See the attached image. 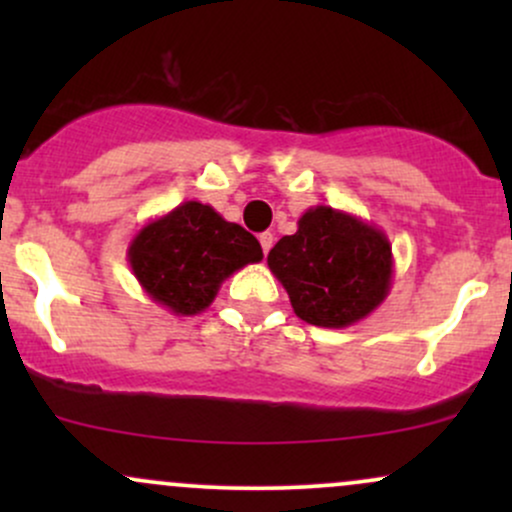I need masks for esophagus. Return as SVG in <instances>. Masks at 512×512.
Segmentation results:
<instances>
[{"mask_svg":"<svg viewBox=\"0 0 512 512\" xmlns=\"http://www.w3.org/2000/svg\"><path fill=\"white\" fill-rule=\"evenodd\" d=\"M260 245H262V252H264V255H267V252L269 250H272V245H274V236H272V233H260Z\"/></svg>","mask_w":512,"mask_h":512,"instance_id":"34e87169","label":"esophagus"}]
</instances>
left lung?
I'll return each instance as SVG.
<instances>
[{
  "label": "left lung",
  "mask_w": 512,
  "mask_h": 512,
  "mask_svg": "<svg viewBox=\"0 0 512 512\" xmlns=\"http://www.w3.org/2000/svg\"><path fill=\"white\" fill-rule=\"evenodd\" d=\"M267 264L308 325H356L392 289V245L378 226L349 211L310 207L298 231L269 250Z\"/></svg>",
  "instance_id": "obj_1"
}]
</instances>
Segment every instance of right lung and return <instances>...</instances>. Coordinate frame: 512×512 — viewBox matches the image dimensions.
<instances>
[{
  "label": "right lung",
  "mask_w": 512,
  "mask_h": 512,
  "mask_svg": "<svg viewBox=\"0 0 512 512\" xmlns=\"http://www.w3.org/2000/svg\"><path fill=\"white\" fill-rule=\"evenodd\" d=\"M260 260L252 233L195 199L146 223L127 248L146 296L175 315L207 310L228 276Z\"/></svg>",
  "instance_id": "1"
}]
</instances>
